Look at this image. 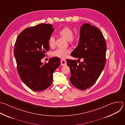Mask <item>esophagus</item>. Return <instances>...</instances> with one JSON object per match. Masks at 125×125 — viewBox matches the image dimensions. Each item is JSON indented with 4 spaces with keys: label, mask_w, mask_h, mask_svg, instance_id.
Wrapping results in <instances>:
<instances>
[{
    "label": "esophagus",
    "mask_w": 125,
    "mask_h": 125,
    "mask_svg": "<svg viewBox=\"0 0 125 125\" xmlns=\"http://www.w3.org/2000/svg\"><path fill=\"white\" fill-rule=\"evenodd\" d=\"M67 65V62L65 59H61V65L62 66Z\"/></svg>",
    "instance_id": "1"
}]
</instances>
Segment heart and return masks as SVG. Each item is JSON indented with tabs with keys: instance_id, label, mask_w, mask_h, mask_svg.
I'll list each match as a JSON object with an SVG mask.
<instances>
[{
	"instance_id": "heart-1",
	"label": "heart",
	"mask_w": 125,
	"mask_h": 125,
	"mask_svg": "<svg viewBox=\"0 0 125 125\" xmlns=\"http://www.w3.org/2000/svg\"><path fill=\"white\" fill-rule=\"evenodd\" d=\"M58 34L60 36L63 37L65 39L68 41V42L70 44H73L76 42V38L73 35V30L68 26H65L62 28L59 32ZM49 44L50 47L54 48L55 46V39L52 36L50 37L49 40ZM70 52L68 50L57 49L53 51L52 54V56L59 58H65L68 53Z\"/></svg>"
}]
</instances>
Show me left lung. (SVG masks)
<instances>
[{"label":"left lung","instance_id":"8db88e82","mask_svg":"<svg viewBox=\"0 0 125 125\" xmlns=\"http://www.w3.org/2000/svg\"><path fill=\"white\" fill-rule=\"evenodd\" d=\"M106 45L101 31L85 23L80 28L78 46L71 54L75 58H83L77 64L75 60L67 59L71 71V83L80 90L91 87L100 75L106 62Z\"/></svg>","mask_w":125,"mask_h":125}]
</instances>
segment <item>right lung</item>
<instances>
[{
    "label": "right lung",
    "instance_id": "add662e5",
    "mask_svg": "<svg viewBox=\"0 0 125 125\" xmlns=\"http://www.w3.org/2000/svg\"><path fill=\"white\" fill-rule=\"evenodd\" d=\"M51 24L41 23L24 29L18 36L14 54L19 75L25 84L34 91L50 87L53 73L60 66L58 57L50 58L48 63L41 60L50 50L49 40L54 31Z\"/></svg>",
    "mask_w": 125,
    "mask_h": 125
}]
</instances>
